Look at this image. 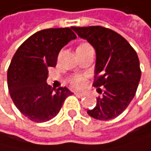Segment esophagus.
Listing matches in <instances>:
<instances>
[{"label":"esophagus","instance_id":"1","mask_svg":"<svg viewBox=\"0 0 151 151\" xmlns=\"http://www.w3.org/2000/svg\"><path fill=\"white\" fill-rule=\"evenodd\" d=\"M74 94L76 95V96H85V93H83V92H77V91H75Z\"/></svg>","mask_w":151,"mask_h":151}]
</instances>
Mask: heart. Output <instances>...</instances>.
Listing matches in <instances>:
<instances>
[{"mask_svg":"<svg viewBox=\"0 0 151 151\" xmlns=\"http://www.w3.org/2000/svg\"><path fill=\"white\" fill-rule=\"evenodd\" d=\"M87 48H92V46L87 42H83L80 45H78L76 51L83 50V49H87ZM68 82L74 88H82V87L85 84L86 79H85V76H83L82 74H75V75H72L71 77H69Z\"/></svg>","mask_w":151,"mask_h":151,"instance_id":"1","label":"heart"}]
</instances>
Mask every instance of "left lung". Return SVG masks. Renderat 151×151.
I'll return each mask as SVG.
<instances>
[{"label":"left lung","mask_w":151,"mask_h":151,"mask_svg":"<svg viewBox=\"0 0 151 151\" xmlns=\"http://www.w3.org/2000/svg\"><path fill=\"white\" fill-rule=\"evenodd\" d=\"M78 36L95 48L96 63L94 85L102 93L96 106L87 110L96 120L108 121L122 114L134 98L141 77L137 52L124 38L100 26L71 27Z\"/></svg>","instance_id":"left-lung-1"}]
</instances>
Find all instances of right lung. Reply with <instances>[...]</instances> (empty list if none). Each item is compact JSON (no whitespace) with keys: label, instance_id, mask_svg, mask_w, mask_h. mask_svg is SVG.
<instances>
[{"label":"right lung","instance_id":"add662e5","mask_svg":"<svg viewBox=\"0 0 151 151\" xmlns=\"http://www.w3.org/2000/svg\"><path fill=\"white\" fill-rule=\"evenodd\" d=\"M76 38L71 28L42 29L27 39L13 56L7 71L9 93L18 110L30 121L53 119L72 95L66 87L55 90L46 79L48 68L56 66L60 50Z\"/></svg>","mask_w":151,"mask_h":151}]
</instances>
